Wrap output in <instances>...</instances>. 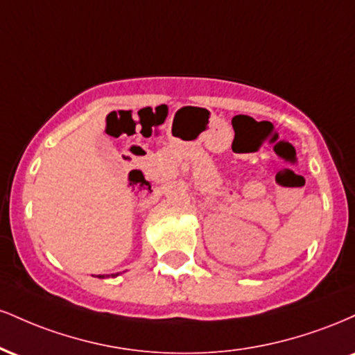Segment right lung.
Segmentation results:
<instances>
[{
	"mask_svg": "<svg viewBox=\"0 0 355 355\" xmlns=\"http://www.w3.org/2000/svg\"><path fill=\"white\" fill-rule=\"evenodd\" d=\"M98 277H103V275H98Z\"/></svg>",
	"mask_w": 355,
	"mask_h": 355,
	"instance_id": "obj_1",
	"label": "right lung"
}]
</instances>
